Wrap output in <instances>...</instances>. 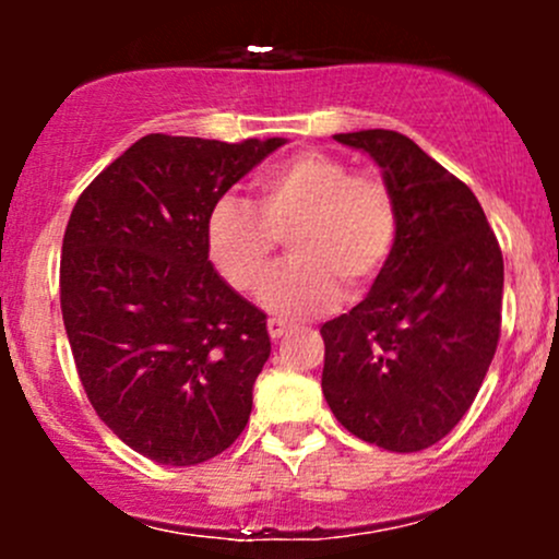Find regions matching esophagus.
Returning <instances> with one entry per match:
<instances>
[{
  "label": "esophagus",
  "mask_w": 559,
  "mask_h": 559,
  "mask_svg": "<svg viewBox=\"0 0 559 559\" xmlns=\"http://www.w3.org/2000/svg\"><path fill=\"white\" fill-rule=\"evenodd\" d=\"M286 331H288V323H284V320L278 318L267 320V333H271V338H281Z\"/></svg>",
  "instance_id": "esophagus-1"
}]
</instances>
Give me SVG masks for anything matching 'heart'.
I'll use <instances>...</instances> for the list:
<instances>
[{"instance_id": "1", "label": "heart", "mask_w": 559, "mask_h": 559, "mask_svg": "<svg viewBox=\"0 0 559 559\" xmlns=\"http://www.w3.org/2000/svg\"><path fill=\"white\" fill-rule=\"evenodd\" d=\"M400 210L378 173H352L344 159L301 152L258 178V210L236 197L207 215V252L236 292L252 294L271 275L281 239L292 262L262 288L265 310L307 318L336 301L342 286L357 297L394 252Z\"/></svg>"}]
</instances>
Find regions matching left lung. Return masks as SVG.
<instances>
[{"label":"left lung","instance_id":"obj_1","mask_svg":"<svg viewBox=\"0 0 559 559\" xmlns=\"http://www.w3.org/2000/svg\"><path fill=\"white\" fill-rule=\"evenodd\" d=\"M333 139L381 165L400 228L368 297L320 329L323 394L357 439L420 452L463 420L493 360L502 249L476 194L413 139L383 128Z\"/></svg>","mask_w":559,"mask_h":559}]
</instances>
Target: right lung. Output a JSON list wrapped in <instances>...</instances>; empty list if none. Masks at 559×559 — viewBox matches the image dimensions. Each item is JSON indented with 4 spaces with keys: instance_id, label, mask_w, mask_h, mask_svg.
Here are the masks:
<instances>
[{
    "instance_id": "add662e5",
    "label": "right lung",
    "mask_w": 559,
    "mask_h": 559,
    "mask_svg": "<svg viewBox=\"0 0 559 559\" xmlns=\"http://www.w3.org/2000/svg\"><path fill=\"white\" fill-rule=\"evenodd\" d=\"M281 144L150 133L70 213L60 305L75 370L105 426L159 465L226 452L252 413L267 318L215 273L207 215Z\"/></svg>"
}]
</instances>
